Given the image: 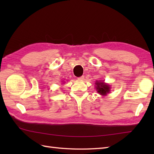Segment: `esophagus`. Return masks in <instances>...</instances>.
I'll list each match as a JSON object with an SVG mask.
<instances>
[{
    "label": "esophagus",
    "instance_id": "1",
    "mask_svg": "<svg viewBox=\"0 0 154 154\" xmlns=\"http://www.w3.org/2000/svg\"><path fill=\"white\" fill-rule=\"evenodd\" d=\"M84 78H85L84 76H81L80 77H78V79H79V81H83V80H84Z\"/></svg>",
    "mask_w": 154,
    "mask_h": 154
}]
</instances>
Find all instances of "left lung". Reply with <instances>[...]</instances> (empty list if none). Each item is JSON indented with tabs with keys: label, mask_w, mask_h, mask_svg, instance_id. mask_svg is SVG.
I'll return each instance as SVG.
<instances>
[{
	"label": "left lung",
	"mask_w": 154,
	"mask_h": 154,
	"mask_svg": "<svg viewBox=\"0 0 154 154\" xmlns=\"http://www.w3.org/2000/svg\"><path fill=\"white\" fill-rule=\"evenodd\" d=\"M96 89L97 91V93L101 94L103 96H106L107 93H109L110 91V87L109 85L106 83H104V82H101V81H97L96 83Z\"/></svg>",
	"instance_id": "1"
}]
</instances>
